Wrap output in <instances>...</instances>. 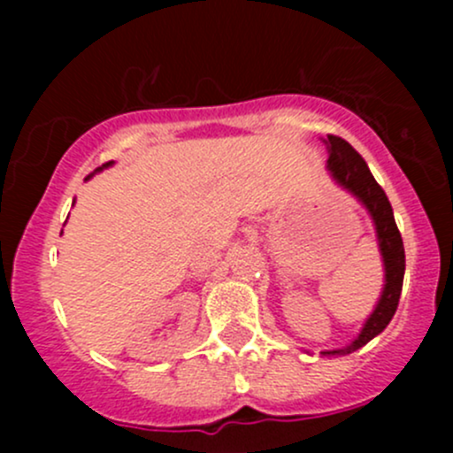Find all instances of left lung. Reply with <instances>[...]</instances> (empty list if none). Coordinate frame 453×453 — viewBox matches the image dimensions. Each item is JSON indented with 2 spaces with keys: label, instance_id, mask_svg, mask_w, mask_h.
I'll return each mask as SVG.
<instances>
[{
  "label": "left lung",
  "instance_id": "left-lung-1",
  "mask_svg": "<svg viewBox=\"0 0 453 453\" xmlns=\"http://www.w3.org/2000/svg\"><path fill=\"white\" fill-rule=\"evenodd\" d=\"M322 142L328 149L326 171L331 180L340 188H344L346 193L353 195L366 208L370 219H372L379 254H381L383 263L381 296H379L372 313L364 322L362 331L357 333V337L350 344L342 346V349L322 350L324 357H337V355H350L357 349H362V346H366L372 337H377L390 324L392 315L399 307L401 287H403L405 250L399 227L395 223V212H392L390 201H388L381 186L374 181L372 173H370L368 164L364 162L362 155L349 142L337 138V135H326V140Z\"/></svg>",
  "mask_w": 453,
  "mask_h": 453
}]
</instances>
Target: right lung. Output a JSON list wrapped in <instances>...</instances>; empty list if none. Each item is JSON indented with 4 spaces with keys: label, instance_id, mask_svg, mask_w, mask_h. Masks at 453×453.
Masks as SVG:
<instances>
[{
    "label": "right lung",
    "instance_id": "add662e5",
    "mask_svg": "<svg viewBox=\"0 0 453 453\" xmlns=\"http://www.w3.org/2000/svg\"><path fill=\"white\" fill-rule=\"evenodd\" d=\"M109 166H113V162H107V164H103V166H100V168H96V171H94V173H91V175H87V180H91V177H94V175H96V173L104 171V168H109Z\"/></svg>",
    "mask_w": 453,
    "mask_h": 453
}]
</instances>
